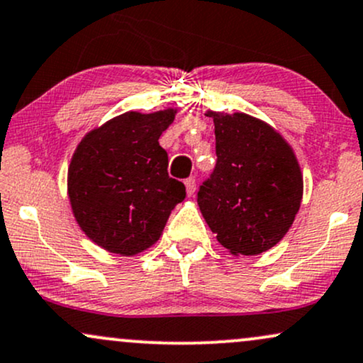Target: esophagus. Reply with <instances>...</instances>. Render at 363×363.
<instances>
[{"instance_id":"34e87169","label":"esophagus","mask_w":363,"mask_h":363,"mask_svg":"<svg viewBox=\"0 0 363 363\" xmlns=\"http://www.w3.org/2000/svg\"><path fill=\"white\" fill-rule=\"evenodd\" d=\"M184 184H186L187 196H193V194L196 193V181H194V179H193V177L186 179V181H184Z\"/></svg>"}]
</instances>
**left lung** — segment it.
<instances>
[{"label":"left lung","instance_id":"1","mask_svg":"<svg viewBox=\"0 0 363 363\" xmlns=\"http://www.w3.org/2000/svg\"><path fill=\"white\" fill-rule=\"evenodd\" d=\"M216 165L198 204L218 242L231 253L257 255L287 233L303 198V177L286 140L245 113H209Z\"/></svg>","mask_w":363,"mask_h":363}]
</instances>
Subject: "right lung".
<instances>
[{
    "label": "right lung",
    "mask_w": 363,
    "mask_h": 363,
    "mask_svg": "<svg viewBox=\"0 0 363 363\" xmlns=\"http://www.w3.org/2000/svg\"><path fill=\"white\" fill-rule=\"evenodd\" d=\"M174 110L128 111L87 133L69 167V198L82 231L104 250L133 255L159 240L186 187L169 177L159 145Z\"/></svg>",
    "instance_id": "add662e5"
}]
</instances>
